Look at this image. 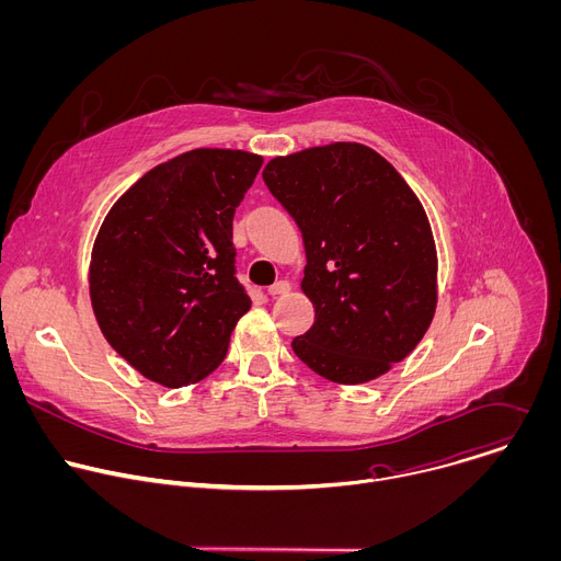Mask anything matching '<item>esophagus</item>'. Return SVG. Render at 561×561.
<instances>
[{"label": "esophagus", "instance_id": "obj_1", "mask_svg": "<svg viewBox=\"0 0 561 561\" xmlns=\"http://www.w3.org/2000/svg\"><path fill=\"white\" fill-rule=\"evenodd\" d=\"M290 290V284L288 282H277V284H273L271 288H268V295L271 297H277V295H286Z\"/></svg>", "mask_w": 561, "mask_h": 561}]
</instances>
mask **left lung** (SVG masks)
<instances>
[{"label": "left lung", "mask_w": 561, "mask_h": 561, "mask_svg": "<svg viewBox=\"0 0 561 561\" xmlns=\"http://www.w3.org/2000/svg\"><path fill=\"white\" fill-rule=\"evenodd\" d=\"M301 230L314 324L295 355L337 383H364L420 344L437 306L424 206L386 159L355 141L275 157L262 173Z\"/></svg>", "instance_id": "8db88e82"}]
</instances>
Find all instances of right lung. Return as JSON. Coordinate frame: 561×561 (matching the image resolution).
<instances>
[{"instance_id": "add662e5", "label": "right lung", "mask_w": 561, "mask_h": 561, "mask_svg": "<svg viewBox=\"0 0 561 561\" xmlns=\"http://www.w3.org/2000/svg\"><path fill=\"white\" fill-rule=\"evenodd\" d=\"M264 159L195 148L154 167L108 210L91 257L106 342L146 379L195 383L226 357L251 297L234 277L232 217Z\"/></svg>"}]
</instances>
